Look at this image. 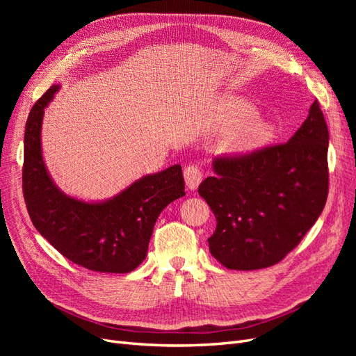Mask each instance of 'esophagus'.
I'll return each mask as SVG.
<instances>
[{
  "mask_svg": "<svg viewBox=\"0 0 356 356\" xmlns=\"http://www.w3.org/2000/svg\"><path fill=\"white\" fill-rule=\"evenodd\" d=\"M184 178H186V184L190 190H196L199 187V184L202 182L203 174L200 168L195 166V165H190L184 169Z\"/></svg>",
  "mask_w": 356,
  "mask_h": 356,
  "instance_id": "34e87169",
  "label": "esophagus"
}]
</instances>
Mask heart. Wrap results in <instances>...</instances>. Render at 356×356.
Wrapping results in <instances>:
<instances>
[{"instance_id": "obj_1", "label": "heart", "mask_w": 356, "mask_h": 356, "mask_svg": "<svg viewBox=\"0 0 356 356\" xmlns=\"http://www.w3.org/2000/svg\"><path fill=\"white\" fill-rule=\"evenodd\" d=\"M257 106L236 95H225L218 104L217 124L225 131L222 147L229 153H245L272 141L276 135L273 123L257 118Z\"/></svg>"}]
</instances>
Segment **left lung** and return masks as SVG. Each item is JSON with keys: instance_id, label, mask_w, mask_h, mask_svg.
I'll use <instances>...</instances> for the list:
<instances>
[{"instance_id": "obj_1", "label": "left lung", "mask_w": 356, "mask_h": 356, "mask_svg": "<svg viewBox=\"0 0 356 356\" xmlns=\"http://www.w3.org/2000/svg\"><path fill=\"white\" fill-rule=\"evenodd\" d=\"M328 127L319 102L285 144L215 157L199 186L217 229L209 251L232 270L279 263L316 222L328 196Z\"/></svg>"}]
</instances>
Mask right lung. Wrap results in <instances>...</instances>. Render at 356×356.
I'll list each match as a JSON object with an SVG mask.
<instances>
[{
  "mask_svg": "<svg viewBox=\"0 0 356 356\" xmlns=\"http://www.w3.org/2000/svg\"><path fill=\"white\" fill-rule=\"evenodd\" d=\"M55 84L32 106L25 126L24 196L34 227L70 261L93 272L129 273L144 261L160 212L186 195L179 165L145 175L114 197L84 202L60 191L42 160L44 108Z\"/></svg>",
  "mask_w": 356,
  "mask_h": 356,
  "instance_id": "add662e5",
  "label": "right lung"
}]
</instances>
